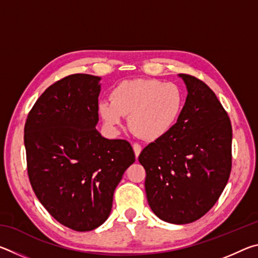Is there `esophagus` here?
Instances as JSON below:
<instances>
[{
  "label": "esophagus",
  "instance_id": "34e87169",
  "mask_svg": "<svg viewBox=\"0 0 258 258\" xmlns=\"http://www.w3.org/2000/svg\"><path fill=\"white\" fill-rule=\"evenodd\" d=\"M133 150H134V154H135V157H139V155H140V152H141V150H142V147L139 145V143H134L133 145Z\"/></svg>",
  "mask_w": 258,
  "mask_h": 258
}]
</instances>
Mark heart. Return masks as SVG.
<instances>
[{
  "mask_svg": "<svg viewBox=\"0 0 258 258\" xmlns=\"http://www.w3.org/2000/svg\"><path fill=\"white\" fill-rule=\"evenodd\" d=\"M184 95L180 86L158 80H131L115 86L110 101L99 103V112L109 126L128 116L130 128L145 140H156L171 131L180 118Z\"/></svg>",
  "mask_w": 258,
  "mask_h": 258,
  "instance_id": "b5f03b06",
  "label": "heart"
}]
</instances>
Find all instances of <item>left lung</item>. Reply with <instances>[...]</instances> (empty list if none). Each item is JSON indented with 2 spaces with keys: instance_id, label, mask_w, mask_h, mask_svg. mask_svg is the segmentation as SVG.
I'll list each match as a JSON object with an SVG mask.
<instances>
[{
  "instance_id": "obj_1",
  "label": "left lung",
  "mask_w": 258,
  "mask_h": 258,
  "mask_svg": "<svg viewBox=\"0 0 258 258\" xmlns=\"http://www.w3.org/2000/svg\"><path fill=\"white\" fill-rule=\"evenodd\" d=\"M187 97L175 126L139 156L149 206L160 220L187 224L220 198L232 167V126L215 93L180 74Z\"/></svg>"
}]
</instances>
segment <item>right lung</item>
Returning <instances> with one entry per match:
<instances>
[{
  "label": "right lung",
  "instance_id": "right-lung-1",
  "mask_svg": "<svg viewBox=\"0 0 258 258\" xmlns=\"http://www.w3.org/2000/svg\"><path fill=\"white\" fill-rule=\"evenodd\" d=\"M99 81L87 74L56 81L30 109L24 131L35 195L59 223L80 232L107 220L113 191L135 161L128 141L95 128Z\"/></svg>",
  "mask_w": 258,
  "mask_h": 258
}]
</instances>
